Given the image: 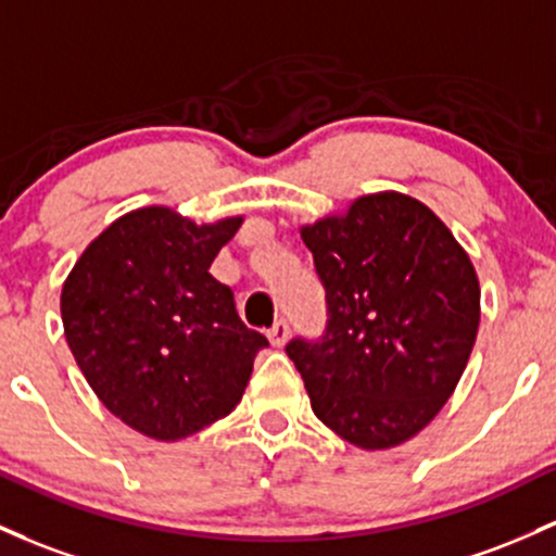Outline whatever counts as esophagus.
I'll return each mask as SVG.
<instances>
[{"instance_id": "esophagus-1", "label": "esophagus", "mask_w": 556, "mask_h": 556, "mask_svg": "<svg viewBox=\"0 0 556 556\" xmlns=\"http://www.w3.org/2000/svg\"><path fill=\"white\" fill-rule=\"evenodd\" d=\"M288 338H290V325H288V321H285V319L274 321V327L268 329V340H271V345L282 348L285 343H288Z\"/></svg>"}]
</instances>
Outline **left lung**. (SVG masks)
Wrapping results in <instances>:
<instances>
[{
	"mask_svg": "<svg viewBox=\"0 0 556 556\" xmlns=\"http://www.w3.org/2000/svg\"><path fill=\"white\" fill-rule=\"evenodd\" d=\"M327 290L321 340H290L311 408L358 448H393L454 393L480 325L472 261L446 224L401 192L356 198L301 227Z\"/></svg>",
	"mask_w": 556,
	"mask_h": 556,
	"instance_id": "obj_1",
	"label": "left lung"
}]
</instances>
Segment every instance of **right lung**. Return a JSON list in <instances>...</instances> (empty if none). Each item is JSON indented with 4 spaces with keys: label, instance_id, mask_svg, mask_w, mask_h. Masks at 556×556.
I'll list each match as a JSON object with an SVG mask.
<instances>
[{
    "label": "right lung",
    "instance_id": "obj_1",
    "mask_svg": "<svg viewBox=\"0 0 556 556\" xmlns=\"http://www.w3.org/2000/svg\"><path fill=\"white\" fill-rule=\"evenodd\" d=\"M240 224L137 208L94 237L65 279L73 358L108 412L142 435L179 441L227 417L268 345L208 271Z\"/></svg>",
    "mask_w": 556,
    "mask_h": 556
}]
</instances>
